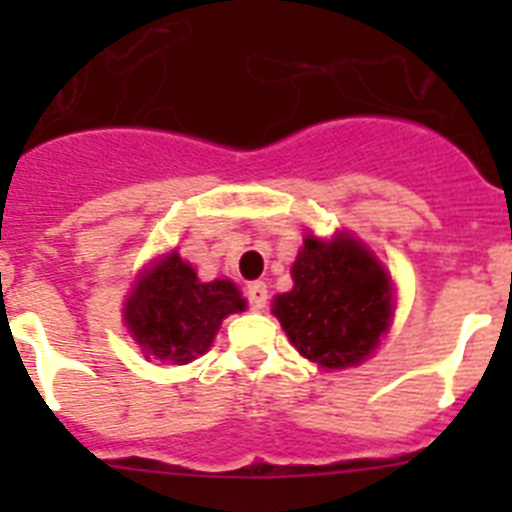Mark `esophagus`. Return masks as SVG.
<instances>
[{"label":"esophagus","mask_w":512,"mask_h":512,"mask_svg":"<svg viewBox=\"0 0 512 512\" xmlns=\"http://www.w3.org/2000/svg\"><path fill=\"white\" fill-rule=\"evenodd\" d=\"M246 297L251 310H264L266 300H269V289H266L264 282H251L246 287Z\"/></svg>","instance_id":"1"}]
</instances>
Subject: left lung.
I'll use <instances>...</instances> for the list:
<instances>
[{
  "instance_id": "left-lung-1",
  "label": "left lung",
  "mask_w": 512,
  "mask_h": 512,
  "mask_svg": "<svg viewBox=\"0 0 512 512\" xmlns=\"http://www.w3.org/2000/svg\"><path fill=\"white\" fill-rule=\"evenodd\" d=\"M295 287L274 300V315L305 359L346 369L377 348L392 315L387 271L351 238L307 235L292 266Z\"/></svg>"
}]
</instances>
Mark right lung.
Listing matches in <instances>:
<instances>
[{
    "mask_svg": "<svg viewBox=\"0 0 512 512\" xmlns=\"http://www.w3.org/2000/svg\"><path fill=\"white\" fill-rule=\"evenodd\" d=\"M246 300L228 279L200 282L179 253L153 266L130 295L125 323L143 354L189 364L210 348L215 330Z\"/></svg>",
    "mask_w": 512,
    "mask_h": 512,
    "instance_id": "1",
    "label": "right lung"
}]
</instances>
